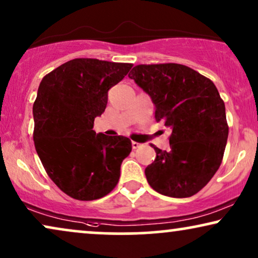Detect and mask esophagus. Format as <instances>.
<instances>
[{
  "instance_id": "esophagus-1",
  "label": "esophagus",
  "mask_w": 258,
  "mask_h": 258,
  "mask_svg": "<svg viewBox=\"0 0 258 258\" xmlns=\"http://www.w3.org/2000/svg\"><path fill=\"white\" fill-rule=\"evenodd\" d=\"M142 146V144H139V143H137V142H132V147L133 149H139V147Z\"/></svg>"
}]
</instances>
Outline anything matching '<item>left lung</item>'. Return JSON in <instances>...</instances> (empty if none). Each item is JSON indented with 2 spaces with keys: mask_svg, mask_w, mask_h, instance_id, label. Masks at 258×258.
<instances>
[{
  "mask_svg": "<svg viewBox=\"0 0 258 258\" xmlns=\"http://www.w3.org/2000/svg\"><path fill=\"white\" fill-rule=\"evenodd\" d=\"M128 77L152 99L156 121L172 130L170 149L156 151L145 169L159 194L186 198L197 194L221 166L229 135L225 105L210 79L179 63L138 64Z\"/></svg>",
  "mask_w": 258,
  "mask_h": 258,
  "instance_id": "left-lung-1",
  "label": "left lung"
}]
</instances>
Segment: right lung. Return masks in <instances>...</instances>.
I'll use <instances>...</instances> for the list:
<instances>
[{
    "label": "right lung",
    "mask_w": 258,
    "mask_h": 258,
    "mask_svg": "<svg viewBox=\"0 0 258 258\" xmlns=\"http://www.w3.org/2000/svg\"><path fill=\"white\" fill-rule=\"evenodd\" d=\"M132 63L73 59L39 86L33 105L34 145L44 170L61 191L78 201H94L116 186L131 140L93 131L107 105L109 88Z\"/></svg>",
    "instance_id": "1"
}]
</instances>
